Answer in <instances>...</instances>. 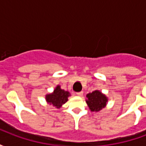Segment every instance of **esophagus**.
<instances>
[{
  "instance_id": "1",
  "label": "esophagus",
  "mask_w": 146,
  "mask_h": 146,
  "mask_svg": "<svg viewBox=\"0 0 146 146\" xmlns=\"http://www.w3.org/2000/svg\"><path fill=\"white\" fill-rule=\"evenodd\" d=\"M76 95L79 96V97H82V96H83V92H77V93H76Z\"/></svg>"
}]
</instances>
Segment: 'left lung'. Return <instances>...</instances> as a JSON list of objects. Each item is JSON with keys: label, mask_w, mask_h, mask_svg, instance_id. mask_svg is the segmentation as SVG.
Here are the masks:
<instances>
[{"label": "left lung", "mask_w": 146, "mask_h": 146, "mask_svg": "<svg viewBox=\"0 0 146 146\" xmlns=\"http://www.w3.org/2000/svg\"><path fill=\"white\" fill-rule=\"evenodd\" d=\"M86 102L92 112L97 113L102 109H104L108 103V97L100 92L99 90H95L92 93H88L86 95Z\"/></svg>", "instance_id": "8db88e82"}]
</instances>
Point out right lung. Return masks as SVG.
Instances as JSON below:
<instances>
[{
	"label": "right lung",
	"instance_id": "obj_1",
	"mask_svg": "<svg viewBox=\"0 0 146 146\" xmlns=\"http://www.w3.org/2000/svg\"><path fill=\"white\" fill-rule=\"evenodd\" d=\"M70 95L68 91H65L61 88L60 85H57L53 92L45 95V100L48 104L53 106L56 109H60L68 101V98Z\"/></svg>",
	"mask_w": 146,
	"mask_h": 146
}]
</instances>
